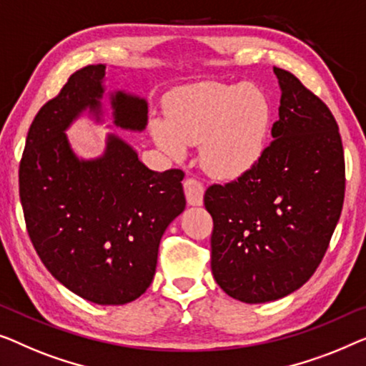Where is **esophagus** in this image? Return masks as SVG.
I'll use <instances>...</instances> for the list:
<instances>
[{"mask_svg": "<svg viewBox=\"0 0 366 366\" xmlns=\"http://www.w3.org/2000/svg\"><path fill=\"white\" fill-rule=\"evenodd\" d=\"M184 192L189 205H202L204 204V185L195 179H187L184 182Z\"/></svg>", "mask_w": 366, "mask_h": 366, "instance_id": "obj_1", "label": "esophagus"}]
</instances>
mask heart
Returning a JSON list of instances; mask_svg holds the SVG:
<instances>
[{
  "mask_svg": "<svg viewBox=\"0 0 366 366\" xmlns=\"http://www.w3.org/2000/svg\"><path fill=\"white\" fill-rule=\"evenodd\" d=\"M269 97L249 82L204 81L179 87L169 96L166 121L154 119L151 132L169 156L200 144V162L210 176L235 179L264 156L270 132Z\"/></svg>",
  "mask_w": 366,
  "mask_h": 366,
  "instance_id": "obj_1",
  "label": "heart"
}]
</instances>
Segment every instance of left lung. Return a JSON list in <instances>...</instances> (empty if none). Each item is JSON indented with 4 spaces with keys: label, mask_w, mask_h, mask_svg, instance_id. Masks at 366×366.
Listing matches in <instances>:
<instances>
[{
    "label": "left lung",
    "mask_w": 366,
    "mask_h": 366,
    "mask_svg": "<svg viewBox=\"0 0 366 366\" xmlns=\"http://www.w3.org/2000/svg\"><path fill=\"white\" fill-rule=\"evenodd\" d=\"M274 141L237 181L210 185L214 279L235 300L265 303L300 288L325 255L342 214L345 159L325 102L285 69Z\"/></svg>",
    "instance_id": "left-lung-1"
}]
</instances>
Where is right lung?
I'll use <instances>...</instances> for the list:
<instances>
[{
	"mask_svg": "<svg viewBox=\"0 0 366 366\" xmlns=\"http://www.w3.org/2000/svg\"><path fill=\"white\" fill-rule=\"evenodd\" d=\"M106 66H86L46 102L29 127L19 197L41 262L66 288L97 305H124L156 275L159 244L185 209L184 172L151 171L129 142L107 132L99 157H79L66 131L89 112L104 122ZM112 124L142 132L149 106L107 92Z\"/></svg>",
	"mask_w": 366,
	"mask_h": 366,
	"instance_id": "1",
	"label": "right lung"
}]
</instances>
